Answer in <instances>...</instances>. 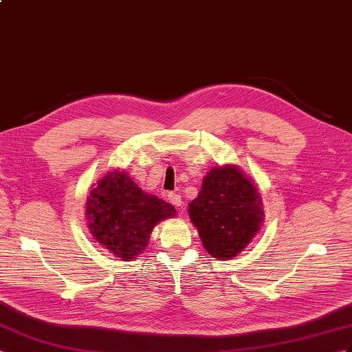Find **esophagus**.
Listing matches in <instances>:
<instances>
[{"mask_svg": "<svg viewBox=\"0 0 352 352\" xmlns=\"http://www.w3.org/2000/svg\"><path fill=\"white\" fill-rule=\"evenodd\" d=\"M168 201L173 204L174 206H177V208H179V206H182V196L177 195V193H169L168 195Z\"/></svg>", "mask_w": 352, "mask_h": 352, "instance_id": "34e87169", "label": "esophagus"}]
</instances>
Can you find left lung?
I'll list each match as a JSON object with an SVG mask.
<instances>
[{
  "label": "left lung",
  "instance_id": "left-lung-1",
  "mask_svg": "<svg viewBox=\"0 0 352 352\" xmlns=\"http://www.w3.org/2000/svg\"><path fill=\"white\" fill-rule=\"evenodd\" d=\"M188 215L205 250L215 258L239 254L258 232L263 220L257 187L235 166L212 168Z\"/></svg>",
  "mask_w": 352,
  "mask_h": 352
}]
</instances>
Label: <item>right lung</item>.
<instances>
[{
	"instance_id": "add662e5",
	"label": "right lung",
	"mask_w": 352,
	"mask_h": 352,
	"mask_svg": "<svg viewBox=\"0 0 352 352\" xmlns=\"http://www.w3.org/2000/svg\"><path fill=\"white\" fill-rule=\"evenodd\" d=\"M86 212L99 244L122 260H131L146 250L155 224L174 217L175 208L144 193L128 174L113 170L90 192Z\"/></svg>"
}]
</instances>
